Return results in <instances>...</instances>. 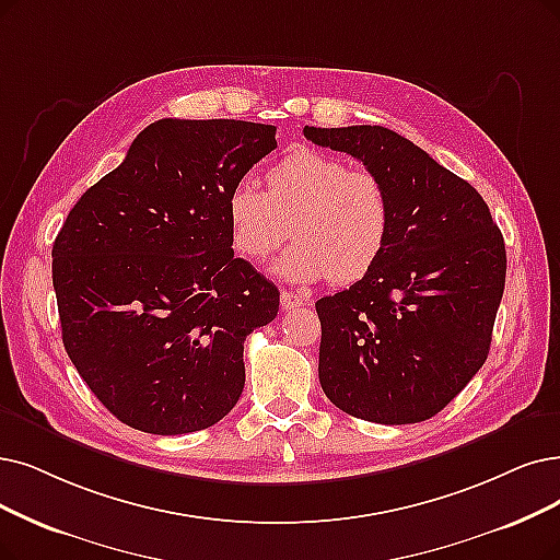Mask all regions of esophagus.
I'll list each match as a JSON object with an SVG mask.
<instances>
[{
  "label": "esophagus",
  "mask_w": 560,
  "mask_h": 560,
  "mask_svg": "<svg viewBox=\"0 0 560 560\" xmlns=\"http://www.w3.org/2000/svg\"><path fill=\"white\" fill-rule=\"evenodd\" d=\"M280 303H282V307L284 310H301L303 305H305V296H301V294H296V292H282L280 294Z\"/></svg>",
  "instance_id": "1"
}]
</instances>
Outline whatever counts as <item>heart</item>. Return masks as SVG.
<instances>
[{"instance_id": "b5f03b06", "label": "heart", "mask_w": 560, "mask_h": 560, "mask_svg": "<svg viewBox=\"0 0 560 560\" xmlns=\"http://www.w3.org/2000/svg\"><path fill=\"white\" fill-rule=\"evenodd\" d=\"M228 195L234 250L253 264L273 255L292 234L299 243L278 261L282 278L335 284L361 280L384 255L393 211L384 184L335 155L299 149L266 174Z\"/></svg>"}]
</instances>
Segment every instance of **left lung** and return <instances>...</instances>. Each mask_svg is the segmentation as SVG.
<instances>
[{
	"label": "left lung",
	"instance_id": "8db88e82",
	"mask_svg": "<svg viewBox=\"0 0 560 560\" xmlns=\"http://www.w3.org/2000/svg\"><path fill=\"white\" fill-rule=\"evenodd\" d=\"M384 184V255L345 292L315 303L319 382L353 418L409 424L436 416L482 368L505 287V243L480 192L384 126L303 128Z\"/></svg>",
	"mask_w": 560,
	"mask_h": 560
}]
</instances>
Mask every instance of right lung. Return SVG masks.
<instances>
[{
  "label": "right lung",
  "mask_w": 560,
  "mask_h": 560,
  "mask_svg": "<svg viewBox=\"0 0 560 560\" xmlns=\"http://www.w3.org/2000/svg\"><path fill=\"white\" fill-rule=\"evenodd\" d=\"M276 147L268 124L161 119L59 230L66 353L128 428L199 432L238 401L243 340L276 319L280 292L234 257L228 195Z\"/></svg>",
  "instance_id": "add662e5"
}]
</instances>
